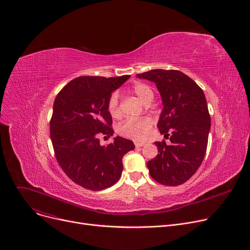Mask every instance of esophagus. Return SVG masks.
<instances>
[{
	"label": "esophagus",
	"instance_id": "obj_1",
	"mask_svg": "<svg viewBox=\"0 0 250 250\" xmlns=\"http://www.w3.org/2000/svg\"><path fill=\"white\" fill-rule=\"evenodd\" d=\"M145 145H146V143H144V142H135L136 147H141V146H143Z\"/></svg>",
	"mask_w": 250,
	"mask_h": 250
}]
</instances>
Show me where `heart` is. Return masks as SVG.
I'll return each mask as SVG.
<instances>
[{
    "label": "heart",
    "mask_w": 250,
    "mask_h": 250,
    "mask_svg": "<svg viewBox=\"0 0 250 250\" xmlns=\"http://www.w3.org/2000/svg\"><path fill=\"white\" fill-rule=\"evenodd\" d=\"M130 90L146 104L151 103L154 98V92L152 88L146 84V83L138 82L131 86ZM107 110L112 118H119L121 115L118 93H112L109 96L107 101ZM151 127L152 121L147 118L138 120H126L118 126V132L119 135L124 138L142 141L147 137Z\"/></svg>",
    "instance_id": "1"
}]
</instances>
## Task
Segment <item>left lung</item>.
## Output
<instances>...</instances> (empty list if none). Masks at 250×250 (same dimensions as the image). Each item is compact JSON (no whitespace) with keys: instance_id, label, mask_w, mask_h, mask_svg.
<instances>
[{"instance_id":"1","label":"left lung","mask_w":250,"mask_h":250,"mask_svg":"<svg viewBox=\"0 0 250 250\" xmlns=\"http://www.w3.org/2000/svg\"><path fill=\"white\" fill-rule=\"evenodd\" d=\"M138 77L156 83L164 104L158 128L171 142H156L159 154L146 164L149 175L166 186L181 185L196 173L206 154L211 120L205 94L179 70L154 69Z\"/></svg>"}]
</instances>
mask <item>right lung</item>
<instances>
[{
    "label": "right lung",
    "mask_w": 250,
    "mask_h": 250,
    "mask_svg": "<svg viewBox=\"0 0 250 250\" xmlns=\"http://www.w3.org/2000/svg\"><path fill=\"white\" fill-rule=\"evenodd\" d=\"M128 77L79 76L54 101L50 137L55 158L64 173L85 189L99 191L115 184L124 169L123 157L135 148L121 137L107 146H101L98 139L113 135L107 101Z\"/></svg>",
    "instance_id": "add662e5"
}]
</instances>
